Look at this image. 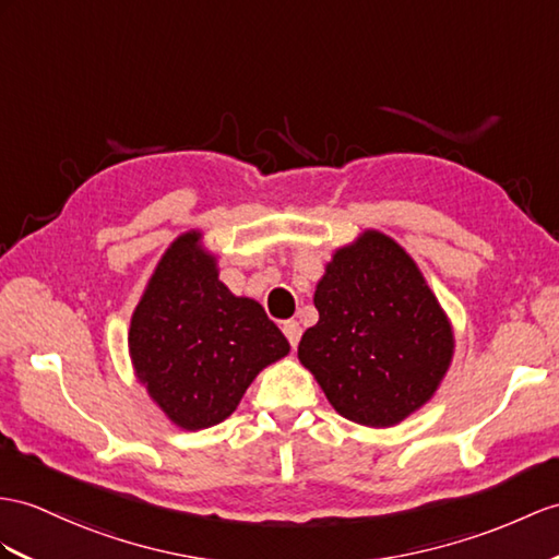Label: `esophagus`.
<instances>
[{
    "label": "esophagus",
    "instance_id": "obj_1",
    "mask_svg": "<svg viewBox=\"0 0 559 559\" xmlns=\"http://www.w3.org/2000/svg\"><path fill=\"white\" fill-rule=\"evenodd\" d=\"M282 332L284 336H287V342L292 344V348L298 346V342H301V324H298L296 320H287L282 324Z\"/></svg>",
    "mask_w": 559,
    "mask_h": 559
}]
</instances>
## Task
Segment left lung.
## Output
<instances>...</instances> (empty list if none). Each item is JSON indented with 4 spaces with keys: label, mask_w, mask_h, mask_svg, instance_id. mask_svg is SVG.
<instances>
[{
    "label": "left lung",
    "mask_w": 559,
    "mask_h": 559,
    "mask_svg": "<svg viewBox=\"0 0 559 559\" xmlns=\"http://www.w3.org/2000/svg\"><path fill=\"white\" fill-rule=\"evenodd\" d=\"M312 301L320 320L301 336L298 360L338 415L393 427L433 396L453 358V330L391 237L367 229L338 249Z\"/></svg>",
    "instance_id": "1"
}]
</instances>
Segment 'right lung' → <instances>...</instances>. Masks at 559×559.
<instances>
[{
    "instance_id": "right-lung-1",
    "label": "right lung",
    "mask_w": 559,
    "mask_h": 559,
    "mask_svg": "<svg viewBox=\"0 0 559 559\" xmlns=\"http://www.w3.org/2000/svg\"><path fill=\"white\" fill-rule=\"evenodd\" d=\"M199 233L163 253L130 322V358L170 421L209 429L237 411L255 374L284 358L289 342L261 304L217 280Z\"/></svg>"
}]
</instances>
